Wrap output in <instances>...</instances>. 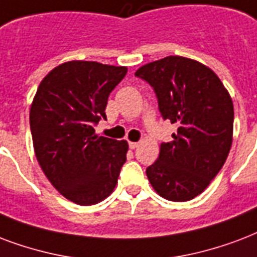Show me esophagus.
<instances>
[{
    "label": "esophagus",
    "mask_w": 257,
    "mask_h": 257,
    "mask_svg": "<svg viewBox=\"0 0 257 257\" xmlns=\"http://www.w3.org/2000/svg\"><path fill=\"white\" fill-rule=\"evenodd\" d=\"M137 147H139V143L129 142V148H131V150H135V148H137Z\"/></svg>",
    "instance_id": "esophagus-1"
}]
</instances>
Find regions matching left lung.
<instances>
[{"label": "left lung", "mask_w": 257, "mask_h": 257, "mask_svg": "<svg viewBox=\"0 0 257 257\" xmlns=\"http://www.w3.org/2000/svg\"><path fill=\"white\" fill-rule=\"evenodd\" d=\"M135 75L154 89L163 120L178 125L147 167L155 191L174 202L195 198L220 172L232 147L233 102L220 78L193 59L167 56Z\"/></svg>", "instance_id": "left-lung-1"}]
</instances>
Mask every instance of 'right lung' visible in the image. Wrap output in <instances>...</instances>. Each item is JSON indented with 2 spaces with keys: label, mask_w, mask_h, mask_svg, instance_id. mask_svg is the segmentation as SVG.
Returning a JSON list of instances; mask_svg holds the SVG:
<instances>
[{
  "label": "right lung",
  "mask_w": 257,
  "mask_h": 257,
  "mask_svg": "<svg viewBox=\"0 0 257 257\" xmlns=\"http://www.w3.org/2000/svg\"><path fill=\"white\" fill-rule=\"evenodd\" d=\"M128 68L72 60L54 68L36 91L29 124L37 162L63 197L83 206L114 190L128 143L97 136L105 109Z\"/></svg>",
  "instance_id": "add662e5"
}]
</instances>
